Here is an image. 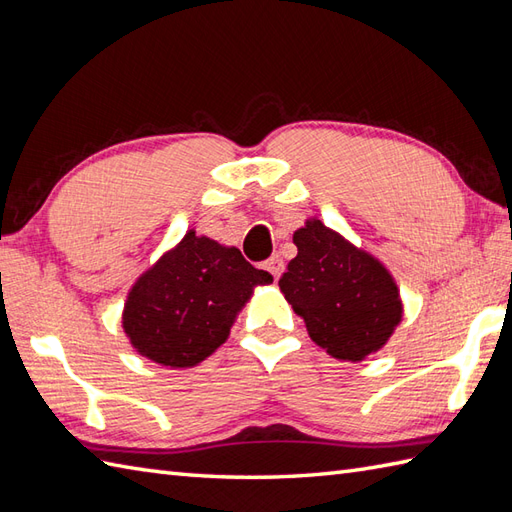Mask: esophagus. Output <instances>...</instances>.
<instances>
[{"label":"esophagus","instance_id":"esophagus-1","mask_svg":"<svg viewBox=\"0 0 512 512\" xmlns=\"http://www.w3.org/2000/svg\"><path fill=\"white\" fill-rule=\"evenodd\" d=\"M283 268H285V264H283V259H281L279 255H274V257H270V259L266 261V270L272 274L274 281H277V279L281 277Z\"/></svg>","mask_w":512,"mask_h":512}]
</instances>
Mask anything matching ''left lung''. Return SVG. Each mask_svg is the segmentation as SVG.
I'll return each instance as SVG.
<instances>
[{"instance_id": "1", "label": "left lung", "mask_w": 512, "mask_h": 512, "mask_svg": "<svg viewBox=\"0 0 512 512\" xmlns=\"http://www.w3.org/2000/svg\"><path fill=\"white\" fill-rule=\"evenodd\" d=\"M294 244L298 255L279 287L313 342L350 363L381 350L404 313L396 279L383 261L318 218L294 231Z\"/></svg>"}]
</instances>
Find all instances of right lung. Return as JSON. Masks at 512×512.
<instances>
[{
	"label": "right lung",
	"mask_w": 512,
	"mask_h": 512,
	"mask_svg": "<svg viewBox=\"0 0 512 512\" xmlns=\"http://www.w3.org/2000/svg\"><path fill=\"white\" fill-rule=\"evenodd\" d=\"M266 270L248 264L235 246L190 229L131 285L123 331L138 355L170 370L194 368L227 342Z\"/></svg>",
	"instance_id": "1"
}]
</instances>
